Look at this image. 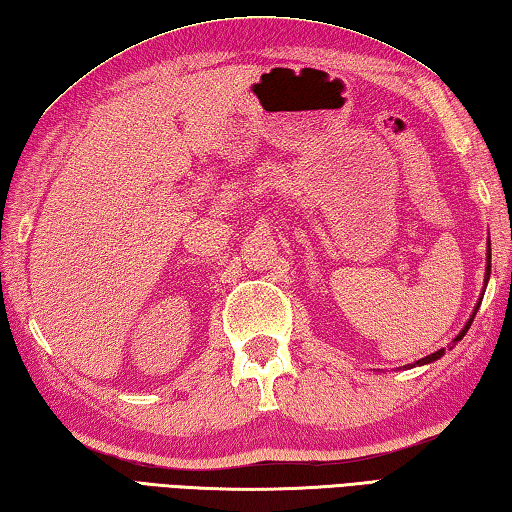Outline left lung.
<instances>
[{
    "label": "left lung",
    "instance_id": "8db88e82",
    "mask_svg": "<svg viewBox=\"0 0 512 512\" xmlns=\"http://www.w3.org/2000/svg\"><path fill=\"white\" fill-rule=\"evenodd\" d=\"M488 279H490V239H488V248H486V275H484V286H488ZM482 299H484V290H482V297H479V302L475 304V310H473V315H470V319L466 322V326L459 330V335L453 339V344H450L448 348H453L459 339H462L466 333H468V328H470V324H473V319H475V315H477V310H479V304H482ZM444 350L446 348H439V350H435V353H430V355H426V357H422V359H417L415 364H408V366H402V368H415V366H426V364H433V362H437L439 357H444Z\"/></svg>",
    "mask_w": 512,
    "mask_h": 512
}]
</instances>
